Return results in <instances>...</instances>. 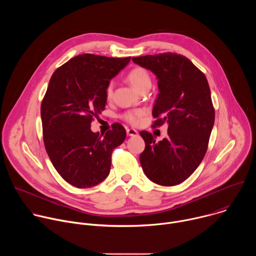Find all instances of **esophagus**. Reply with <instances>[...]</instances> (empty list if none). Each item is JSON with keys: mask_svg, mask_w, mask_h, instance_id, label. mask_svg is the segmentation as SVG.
Segmentation results:
<instances>
[{"mask_svg": "<svg viewBox=\"0 0 256 256\" xmlns=\"http://www.w3.org/2000/svg\"><path fill=\"white\" fill-rule=\"evenodd\" d=\"M126 134L128 136H136L138 134V132L134 128H128L126 130Z\"/></svg>", "mask_w": 256, "mask_h": 256, "instance_id": "1", "label": "esophagus"}]
</instances>
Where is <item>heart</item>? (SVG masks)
Listing matches in <instances>:
<instances>
[{
    "label": "heart",
    "mask_w": 256,
    "mask_h": 256,
    "mask_svg": "<svg viewBox=\"0 0 256 256\" xmlns=\"http://www.w3.org/2000/svg\"><path fill=\"white\" fill-rule=\"evenodd\" d=\"M128 82L134 86V89L138 91H140L144 88H150L151 87V76L148 72V70L142 68V66H136L132 70L128 72L126 76ZM114 93V83L109 82L105 89V95L107 99H110ZM142 109H136V110H130L126 112L122 118L124 120L132 124H138L140 120V118L144 116Z\"/></svg>",
    "instance_id": "1"
}]
</instances>
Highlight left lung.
I'll list each match as a JSON object with an SVG mask.
<instances>
[{"mask_svg":"<svg viewBox=\"0 0 256 256\" xmlns=\"http://www.w3.org/2000/svg\"><path fill=\"white\" fill-rule=\"evenodd\" d=\"M158 79L159 93L153 107L154 126L168 124V136L156 142L140 132L146 147L140 162L151 181L172 186L188 179L202 161L214 122L208 80L188 58L164 52L132 58Z\"/></svg>","mask_w":256,"mask_h":256,"instance_id":"obj_1","label":"left lung"}]
</instances>
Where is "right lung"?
Here are the masks:
<instances>
[{"instance_id":"add662e5","label":"right lung","mask_w":256,"mask_h":256,"mask_svg":"<svg viewBox=\"0 0 256 256\" xmlns=\"http://www.w3.org/2000/svg\"><path fill=\"white\" fill-rule=\"evenodd\" d=\"M130 60L84 54L56 68L50 80L40 108L44 142L54 167L72 186L102 182L112 151L126 136L120 124L100 134L91 130V122L105 109L106 86Z\"/></svg>"}]
</instances>
